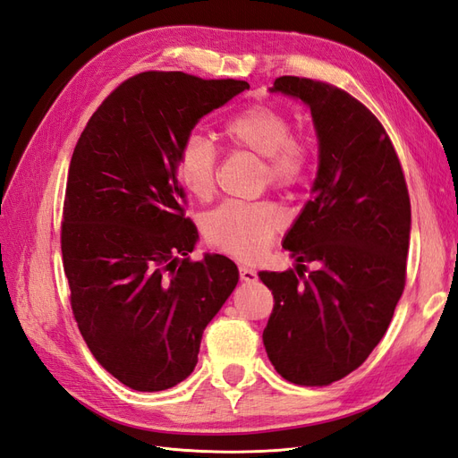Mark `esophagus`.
I'll return each mask as SVG.
<instances>
[{"label": "esophagus", "mask_w": 458, "mask_h": 458, "mask_svg": "<svg viewBox=\"0 0 458 458\" xmlns=\"http://www.w3.org/2000/svg\"><path fill=\"white\" fill-rule=\"evenodd\" d=\"M239 271H241V281H242V283H254V281H258L256 271H252L250 267L241 266Z\"/></svg>", "instance_id": "34e87169"}]
</instances>
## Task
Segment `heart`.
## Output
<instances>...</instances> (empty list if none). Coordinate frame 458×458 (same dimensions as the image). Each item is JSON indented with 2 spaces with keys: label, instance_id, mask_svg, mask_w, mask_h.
<instances>
[{
  "label": "heart",
  "instance_id": "heart-1",
  "mask_svg": "<svg viewBox=\"0 0 458 458\" xmlns=\"http://www.w3.org/2000/svg\"><path fill=\"white\" fill-rule=\"evenodd\" d=\"M233 150L261 158L259 183L276 191L298 189L311 168V145L293 133V122L279 108L252 105L234 114L221 130ZM175 175L189 195L210 200L217 187V155L202 137H189L175 155ZM283 227L271 202H227L204 219L206 241L239 259L263 254Z\"/></svg>",
  "mask_w": 458,
  "mask_h": 458
}]
</instances>
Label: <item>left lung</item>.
<instances>
[{
    "instance_id": "obj_1",
    "label": "left lung",
    "mask_w": 458,
    "mask_h": 458,
    "mask_svg": "<svg viewBox=\"0 0 458 458\" xmlns=\"http://www.w3.org/2000/svg\"><path fill=\"white\" fill-rule=\"evenodd\" d=\"M271 91L310 106L318 170L283 241L296 271L258 273L275 300L263 345L284 380L328 386L365 363L403 294L409 191L384 126L348 91L298 76L276 78ZM306 262L319 266L308 277Z\"/></svg>"
}]
</instances>
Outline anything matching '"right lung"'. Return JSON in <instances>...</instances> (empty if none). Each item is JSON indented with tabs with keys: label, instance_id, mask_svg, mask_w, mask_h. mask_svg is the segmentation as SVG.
<instances>
[{
	"label": "right lung",
	"instance_id": "1",
	"mask_svg": "<svg viewBox=\"0 0 458 458\" xmlns=\"http://www.w3.org/2000/svg\"><path fill=\"white\" fill-rule=\"evenodd\" d=\"M250 86L185 72H141L110 93L68 168L61 250L71 306L89 352L137 392L185 380L206 325L239 283L225 256L189 252L175 155L197 122Z\"/></svg>",
	"mask_w": 458,
	"mask_h": 458
}]
</instances>
